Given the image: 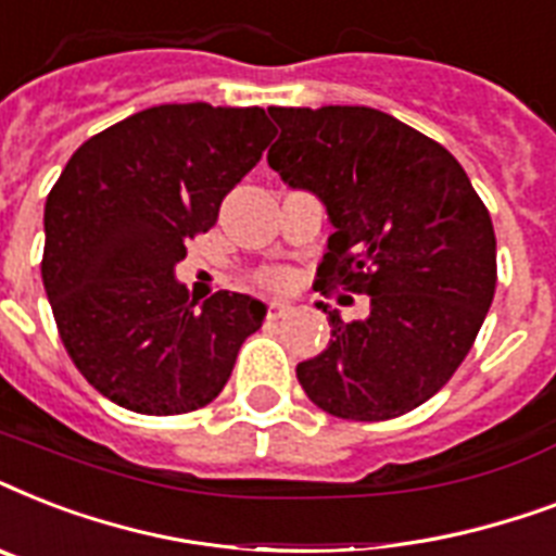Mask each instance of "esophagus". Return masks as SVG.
<instances>
[{"label": "esophagus", "instance_id": "esophagus-1", "mask_svg": "<svg viewBox=\"0 0 556 556\" xmlns=\"http://www.w3.org/2000/svg\"><path fill=\"white\" fill-rule=\"evenodd\" d=\"M288 312H291V305L279 303V300H274V303L268 305V317H270V320H279V317H286Z\"/></svg>", "mask_w": 556, "mask_h": 556}]
</instances>
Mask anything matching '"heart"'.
Returning <instances> with one entry per match:
<instances>
[{
  "mask_svg": "<svg viewBox=\"0 0 556 556\" xmlns=\"http://www.w3.org/2000/svg\"><path fill=\"white\" fill-rule=\"evenodd\" d=\"M256 279H260V286H265V288H286L288 286V274L279 268L262 270Z\"/></svg>",
  "mask_w": 556,
  "mask_h": 556,
  "instance_id": "obj_1",
  "label": "heart"
}]
</instances>
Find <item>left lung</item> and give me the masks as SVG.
<instances>
[{
    "label": "left lung",
    "instance_id": "obj_1",
    "mask_svg": "<svg viewBox=\"0 0 556 556\" xmlns=\"http://www.w3.org/2000/svg\"><path fill=\"white\" fill-rule=\"evenodd\" d=\"M268 164L320 195L334 233L317 288L369 294V317L329 314L326 352L296 366L305 395L349 421L430 401L462 366L496 291V236L439 141L369 106H270Z\"/></svg>",
    "mask_w": 556,
    "mask_h": 556
}]
</instances>
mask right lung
<instances>
[{"label":"right lung","instance_id":"1","mask_svg":"<svg viewBox=\"0 0 556 556\" xmlns=\"http://www.w3.org/2000/svg\"><path fill=\"white\" fill-rule=\"evenodd\" d=\"M274 138L265 109L167 103L83 143L46 201L42 286L56 331L100 395L141 415H185L225 389L265 305L173 277L192 236Z\"/></svg>","mask_w":556,"mask_h":556}]
</instances>
